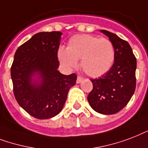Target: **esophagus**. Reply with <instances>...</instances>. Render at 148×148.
<instances>
[{"instance_id": "1", "label": "esophagus", "mask_w": 148, "mask_h": 148, "mask_svg": "<svg viewBox=\"0 0 148 148\" xmlns=\"http://www.w3.org/2000/svg\"><path fill=\"white\" fill-rule=\"evenodd\" d=\"M83 79L82 77H80V76H77V79H76V83H80V82H82Z\"/></svg>"}]
</instances>
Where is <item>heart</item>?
<instances>
[{"label": "heart", "mask_w": 148, "mask_h": 148, "mask_svg": "<svg viewBox=\"0 0 148 148\" xmlns=\"http://www.w3.org/2000/svg\"><path fill=\"white\" fill-rule=\"evenodd\" d=\"M59 62L68 69L80 66L91 77L106 74L113 66L115 50L113 43L107 38L91 35H77L71 38L66 49H58Z\"/></svg>", "instance_id": "b5f03b06"}]
</instances>
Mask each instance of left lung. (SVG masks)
<instances>
[{
    "mask_svg": "<svg viewBox=\"0 0 148 148\" xmlns=\"http://www.w3.org/2000/svg\"><path fill=\"white\" fill-rule=\"evenodd\" d=\"M100 32L113 43L115 59L103 76L91 79L93 88L87 99L96 112L110 115L121 110L134 92L137 59L127 42L108 31L100 30Z\"/></svg>",
    "mask_w": 148,
    "mask_h": 148,
    "instance_id": "left-lung-1",
    "label": "left lung"
}]
</instances>
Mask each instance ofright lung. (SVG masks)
Instances as JSON below:
<instances>
[{
	"mask_svg": "<svg viewBox=\"0 0 148 148\" xmlns=\"http://www.w3.org/2000/svg\"><path fill=\"white\" fill-rule=\"evenodd\" d=\"M60 32H39L18 47L11 68L14 94L18 104L34 117L45 120L63 108L76 75L58 70Z\"/></svg>",
	"mask_w": 148,
	"mask_h": 148,
	"instance_id": "add662e5",
	"label": "right lung"
}]
</instances>
